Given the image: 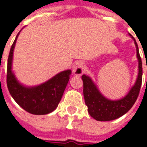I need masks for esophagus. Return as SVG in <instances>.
<instances>
[{
	"label": "esophagus",
	"instance_id": "esophagus-1",
	"mask_svg": "<svg viewBox=\"0 0 147 147\" xmlns=\"http://www.w3.org/2000/svg\"><path fill=\"white\" fill-rule=\"evenodd\" d=\"M84 63L82 61H76L75 62V64L73 65L72 67V72L75 76H81L82 74L84 73L85 68H84Z\"/></svg>",
	"mask_w": 147,
	"mask_h": 147
}]
</instances>
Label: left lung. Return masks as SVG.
Listing matches in <instances>:
<instances>
[{
    "instance_id": "1",
    "label": "left lung",
    "mask_w": 147,
    "mask_h": 147,
    "mask_svg": "<svg viewBox=\"0 0 147 147\" xmlns=\"http://www.w3.org/2000/svg\"><path fill=\"white\" fill-rule=\"evenodd\" d=\"M130 36H131V34ZM131 38L134 40L137 48L138 75L135 84L131 86L129 92L123 98L118 100L107 99L100 93L98 87L90 76L86 75L81 76L83 80V94L86 105L88 107V112L90 115L97 121H111L124 115L131 109L138 97L142 80V65L137 42L133 37Z\"/></svg>"
}]
</instances>
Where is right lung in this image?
<instances>
[{
    "label": "right lung",
    "mask_w": 147,
    "mask_h": 147,
    "mask_svg": "<svg viewBox=\"0 0 147 147\" xmlns=\"http://www.w3.org/2000/svg\"><path fill=\"white\" fill-rule=\"evenodd\" d=\"M20 33L11 46L8 57L6 79L8 90L12 98L25 111L35 115L48 114L54 111L61 101L71 71L66 70L61 71L38 86H24L17 80L12 71L13 53Z\"/></svg>",
    "instance_id": "right-lung-1"
}]
</instances>
